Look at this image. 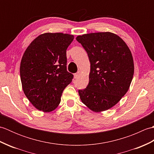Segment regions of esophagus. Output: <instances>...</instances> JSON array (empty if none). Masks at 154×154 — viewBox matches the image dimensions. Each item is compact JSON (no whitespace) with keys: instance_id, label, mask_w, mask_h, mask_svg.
<instances>
[{"instance_id":"1","label":"esophagus","mask_w":154,"mask_h":154,"mask_svg":"<svg viewBox=\"0 0 154 154\" xmlns=\"http://www.w3.org/2000/svg\"><path fill=\"white\" fill-rule=\"evenodd\" d=\"M79 76H80V73H79V72H77V73L74 74L75 79H78V78L79 77Z\"/></svg>"}]
</instances>
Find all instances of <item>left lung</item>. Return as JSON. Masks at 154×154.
Instances as JSON below:
<instances>
[{
	"instance_id": "1",
	"label": "left lung",
	"mask_w": 154,
	"mask_h": 154,
	"mask_svg": "<svg viewBox=\"0 0 154 154\" xmlns=\"http://www.w3.org/2000/svg\"><path fill=\"white\" fill-rule=\"evenodd\" d=\"M91 63L89 82L79 90L82 103L94 112L110 109L124 96L132 82L134 65L129 48L111 32L78 35Z\"/></svg>"
}]
</instances>
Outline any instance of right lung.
Segmentation results:
<instances>
[{"label": "right lung", "mask_w": 154, "mask_h": 154, "mask_svg": "<svg viewBox=\"0 0 154 154\" xmlns=\"http://www.w3.org/2000/svg\"><path fill=\"white\" fill-rule=\"evenodd\" d=\"M73 35L45 33L32 42L23 55L20 73L25 95L35 108L49 112L60 103L73 78L67 71L66 50Z\"/></svg>", "instance_id": "obj_1"}]
</instances>
